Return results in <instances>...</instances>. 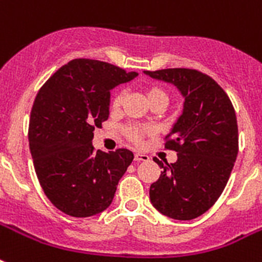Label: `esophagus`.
Masks as SVG:
<instances>
[{
    "label": "esophagus",
    "instance_id": "1",
    "mask_svg": "<svg viewBox=\"0 0 262 262\" xmlns=\"http://www.w3.org/2000/svg\"><path fill=\"white\" fill-rule=\"evenodd\" d=\"M135 160L136 162H147V160H149V158H148V155H145V154H140V152H137V154H135Z\"/></svg>",
    "mask_w": 262,
    "mask_h": 262
}]
</instances>
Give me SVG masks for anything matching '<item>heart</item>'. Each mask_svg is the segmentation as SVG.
Returning a JSON list of instances; mask_svg holds the SVG:
<instances>
[{"label":"heart","instance_id":"heart-1","mask_svg":"<svg viewBox=\"0 0 262 262\" xmlns=\"http://www.w3.org/2000/svg\"><path fill=\"white\" fill-rule=\"evenodd\" d=\"M145 95H147V99L149 104L151 103L155 102H164L167 104L168 102V95L167 92L163 90V88L156 87V85H151V87H148L145 90ZM123 92L122 91H118V92H115L113 95V98H111L110 102V108L111 111H118L121 108L123 103ZM125 135L127 136V139L133 141V143H140L141 139H143L144 136L148 135V129L145 127H139V126H127L125 129Z\"/></svg>","mask_w":262,"mask_h":262}]
</instances>
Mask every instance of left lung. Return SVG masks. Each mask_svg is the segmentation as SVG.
Wrapping results in <instances>:
<instances>
[{
  "instance_id": "8db88e82",
  "label": "left lung",
  "mask_w": 262,
  "mask_h": 262,
  "mask_svg": "<svg viewBox=\"0 0 262 262\" xmlns=\"http://www.w3.org/2000/svg\"><path fill=\"white\" fill-rule=\"evenodd\" d=\"M144 73L175 85L185 99L182 114L164 144L178 159L170 164L154 159L162 172L149 187V200L167 217L195 219L223 193L235 163V110L219 84L201 72L175 68Z\"/></svg>"
}]
</instances>
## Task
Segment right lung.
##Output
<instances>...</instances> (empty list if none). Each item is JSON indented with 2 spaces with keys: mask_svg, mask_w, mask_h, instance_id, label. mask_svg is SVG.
Listing matches in <instances>:
<instances>
[{
  "mask_svg": "<svg viewBox=\"0 0 262 262\" xmlns=\"http://www.w3.org/2000/svg\"><path fill=\"white\" fill-rule=\"evenodd\" d=\"M139 73L96 59H73L39 90L28 140L39 183L51 204L73 217L110 207L133 152L95 151V127L110 114V91Z\"/></svg>",
  "mask_w": 262,
  "mask_h": 262,
  "instance_id": "right-lung-1",
  "label": "right lung"
}]
</instances>
